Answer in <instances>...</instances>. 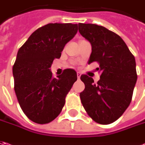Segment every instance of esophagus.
Masks as SVG:
<instances>
[{"instance_id":"obj_1","label":"esophagus","mask_w":145,"mask_h":145,"mask_svg":"<svg viewBox=\"0 0 145 145\" xmlns=\"http://www.w3.org/2000/svg\"><path fill=\"white\" fill-rule=\"evenodd\" d=\"M81 72H77V78H78V79H80V77H81Z\"/></svg>"}]
</instances>
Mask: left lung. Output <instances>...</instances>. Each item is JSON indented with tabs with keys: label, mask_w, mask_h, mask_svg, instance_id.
Segmentation results:
<instances>
[{
	"label": "left lung",
	"mask_w": 145,
	"mask_h": 145,
	"mask_svg": "<svg viewBox=\"0 0 145 145\" xmlns=\"http://www.w3.org/2000/svg\"><path fill=\"white\" fill-rule=\"evenodd\" d=\"M78 30L92 46L88 63L97 62L100 80L81 75L85 89L80 93L84 108L93 120L110 124L130 105L137 80L136 60L122 38L106 27L79 23Z\"/></svg>",
	"instance_id": "8db88e82"
}]
</instances>
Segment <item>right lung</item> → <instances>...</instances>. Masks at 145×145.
<instances>
[{
	"label": "right lung",
	"mask_w": 145,
	"mask_h": 145,
	"mask_svg": "<svg viewBox=\"0 0 145 145\" xmlns=\"http://www.w3.org/2000/svg\"><path fill=\"white\" fill-rule=\"evenodd\" d=\"M76 32L77 24L49 23L33 32L18 52L13 67L14 90L22 111L36 123H48L58 116L77 80L75 70L64 69L54 78L50 69Z\"/></svg>",
	"instance_id": "1"
}]
</instances>
